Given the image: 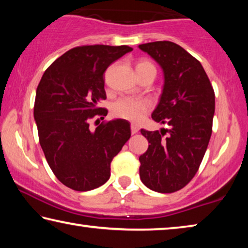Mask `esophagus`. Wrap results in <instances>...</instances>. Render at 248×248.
<instances>
[{"label":"esophagus","instance_id":"34e87169","mask_svg":"<svg viewBox=\"0 0 248 248\" xmlns=\"http://www.w3.org/2000/svg\"><path fill=\"white\" fill-rule=\"evenodd\" d=\"M130 128H131V133L132 134H136L138 131H139V127H138V125L134 124H131Z\"/></svg>","mask_w":248,"mask_h":248}]
</instances>
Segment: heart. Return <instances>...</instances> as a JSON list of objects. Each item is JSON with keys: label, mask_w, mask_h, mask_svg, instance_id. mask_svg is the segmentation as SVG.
<instances>
[{"label": "heart", "mask_w": 248, "mask_h": 248, "mask_svg": "<svg viewBox=\"0 0 248 248\" xmlns=\"http://www.w3.org/2000/svg\"><path fill=\"white\" fill-rule=\"evenodd\" d=\"M146 70H155L154 65L148 60H140L137 63V71L142 72ZM151 103L145 99L124 97L117 100L111 107V111L116 117L138 123L150 110Z\"/></svg>", "instance_id": "b5f03b06"}]
</instances>
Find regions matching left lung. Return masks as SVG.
Returning <instances> with one entry per match:
<instances>
[{"instance_id":"left-lung-1","label":"left lung","mask_w":248,"mask_h":248,"mask_svg":"<svg viewBox=\"0 0 248 248\" xmlns=\"http://www.w3.org/2000/svg\"><path fill=\"white\" fill-rule=\"evenodd\" d=\"M139 48L164 73L152 119L170 125L161 132L141 129L150 144L139 157L140 178L151 190L170 194L194 178L204 156L212 133L215 91L200 62L177 44L154 41Z\"/></svg>"}]
</instances>
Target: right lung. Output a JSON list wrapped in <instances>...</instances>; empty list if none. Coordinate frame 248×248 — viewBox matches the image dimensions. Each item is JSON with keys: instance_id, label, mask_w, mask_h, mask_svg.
Returning <instances> with one entry per match:
<instances>
[{"instance_id": "1", "label": "right lung", "mask_w": 248, "mask_h": 248, "mask_svg": "<svg viewBox=\"0 0 248 248\" xmlns=\"http://www.w3.org/2000/svg\"><path fill=\"white\" fill-rule=\"evenodd\" d=\"M132 51L128 46H79L46 70L36 91L33 118L46 159L66 187L87 191L110 177V163L131 136L127 120L115 119L90 128L106 99L104 73L112 62ZM97 121V120H96Z\"/></svg>"}]
</instances>
